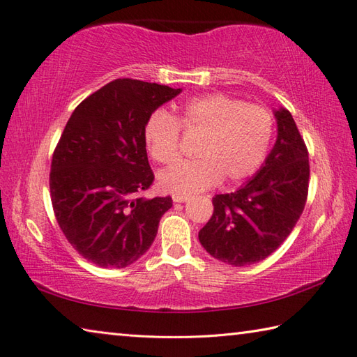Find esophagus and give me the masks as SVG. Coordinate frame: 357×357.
<instances>
[{
	"label": "esophagus",
	"instance_id": "esophagus-1",
	"mask_svg": "<svg viewBox=\"0 0 357 357\" xmlns=\"http://www.w3.org/2000/svg\"><path fill=\"white\" fill-rule=\"evenodd\" d=\"M172 199H173V202H174V204H183V202H185V201L188 199V196H183V195H173V196H172Z\"/></svg>",
	"mask_w": 357,
	"mask_h": 357
}]
</instances>
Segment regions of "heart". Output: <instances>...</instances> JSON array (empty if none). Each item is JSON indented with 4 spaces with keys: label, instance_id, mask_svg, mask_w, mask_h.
Wrapping results in <instances>:
<instances>
[{
    "label": "heart",
    "instance_id": "1",
    "mask_svg": "<svg viewBox=\"0 0 357 357\" xmlns=\"http://www.w3.org/2000/svg\"><path fill=\"white\" fill-rule=\"evenodd\" d=\"M198 133L196 159L181 161L158 178L161 190L190 196L224 183H239L264 164L273 138V116L261 105H247L224 93L187 101L176 118L156 110L144 126V141L159 164H172L179 155V130Z\"/></svg>",
    "mask_w": 357,
    "mask_h": 357
}]
</instances>
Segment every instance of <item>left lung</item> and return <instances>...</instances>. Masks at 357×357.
I'll use <instances>...</instances> for the list:
<instances>
[{
  "label": "left lung",
  "instance_id": "1",
  "mask_svg": "<svg viewBox=\"0 0 357 357\" xmlns=\"http://www.w3.org/2000/svg\"><path fill=\"white\" fill-rule=\"evenodd\" d=\"M278 136L255 176L236 192L216 195L199 242L215 259L245 267L268 257L288 238L305 207L310 164L291 113L273 110Z\"/></svg>",
  "mask_w": 357,
  "mask_h": 357
}]
</instances>
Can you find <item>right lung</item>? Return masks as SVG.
<instances>
[{
    "label": "right lung",
    "mask_w": 357,
    "mask_h": 357,
    "mask_svg": "<svg viewBox=\"0 0 357 357\" xmlns=\"http://www.w3.org/2000/svg\"><path fill=\"white\" fill-rule=\"evenodd\" d=\"M183 90L115 79L86 98L66 124L50 167L56 221L72 247L102 268H124L153 244L172 198H142L153 183L144 126Z\"/></svg>",
    "instance_id": "obj_1"
}]
</instances>
